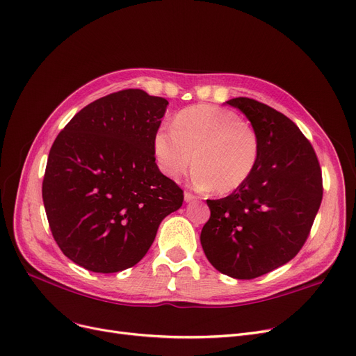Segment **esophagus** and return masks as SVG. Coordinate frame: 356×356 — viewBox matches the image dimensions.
<instances>
[{
	"mask_svg": "<svg viewBox=\"0 0 356 356\" xmlns=\"http://www.w3.org/2000/svg\"><path fill=\"white\" fill-rule=\"evenodd\" d=\"M184 200H186L187 203H190V202L197 200V197L194 194H191V193H186V194H184Z\"/></svg>",
	"mask_w": 356,
	"mask_h": 356,
	"instance_id": "34e87169",
	"label": "esophagus"
}]
</instances>
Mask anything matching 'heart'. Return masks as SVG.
I'll return each mask as SVG.
<instances>
[{"instance_id":"b5f03b06","label":"heart","mask_w":356,"mask_h":356,"mask_svg":"<svg viewBox=\"0 0 356 356\" xmlns=\"http://www.w3.org/2000/svg\"><path fill=\"white\" fill-rule=\"evenodd\" d=\"M153 154L161 172L170 179L187 172L194 154V186L225 195L251 178L260 159V138L235 112L194 105L179 111L170 129L156 131Z\"/></svg>"}]
</instances>
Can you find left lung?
Returning <instances> with one entry per match:
<instances>
[{
	"mask_svg": "<svg viewBox=\"0 0 356 356\" xmlns=\"http://www.w3.org/2000/svg\"><path fill=\"white\" fill-rule=\"evenodd\" d=\"M260 138V159L243 187L207 200L200 241L210 264L254 279L292 260L308 238L323 198L321 169L309 141L279 111L248 97L226 101Z\"/></svg>",
	"mask_w": 356,
	"mask_h": 356,
	"instance_id": "8db88e82",
	"label": "left lung"
}]
</instances>
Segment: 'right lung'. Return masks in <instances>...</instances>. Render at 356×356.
I'll return each mask as SVG.
<instances>
[{
	"label": "right lung",
	"mask_w": 356,
	"mask_h": 356,
	"mask_svg": "<svg viewBox=\"0 0 356 356\" xmlns=\"http://www.w3.org/2000/svg\"><path fill=\"white\" fill-rule=\"evenodd\" d=\"M168 101L145 90L111 93L71 118L49 150L42 198L56 244L96 273L133 267L182 190L154 162L153 136Z\"/></svg>",
	"instance_id": "right-lung-1"
}]
</instances>
